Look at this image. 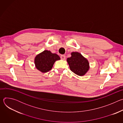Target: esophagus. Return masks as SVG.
I'll use <instances>...</instances> for the list:
<instances>
[{
    "instance_id": "1",
    "label": "esophagus",
    "mask_w": 123,
    "mask_h": 123,
    "mask_svg": "<svg viewBox=\"0 0 123 123\" xmlns=\"http://www.w3.org/2000/svg\"><path fill=\"white\" fill-rule=\"evenodd\" d=\"M60 57H61V59L62 60H65V58H66V56H65V55H61L60 56Z\"/></svg>"
}]
</instances>
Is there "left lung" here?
<instances>
[{"label": "left lung", "instance_id": "1", "mask_svg": "<svg viewBox=\"0 0 123 123\" xmlns=\"http://www.w3.org/2000/svg\"><path fill=\"white\" fill-rule=\"evenodd\" d=\"M71 55L67 60L70 69L79 76L84 75L90 68L88 60L78 52H72Z\"/></svg>", "mask_w": 123, "mask_h": 123}]
</instances>
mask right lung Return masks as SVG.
<instances>
[{"mask_svg": "<svg viewBox=\"0 0 123 123\" xmlns=\"http://www.w3.org/2000/svg\"><path fill=\"white\" fill-rule=\"evenodd\" d=\"M60 59V57L57 54H52L50 50H45L36 56L34 64L38 70L45 73L52 68L56 61Z\"/></svg>", "mask_w": 123, "mask_h": 123, "instance_id": "1", "label": "right lung"}]
</instances>
